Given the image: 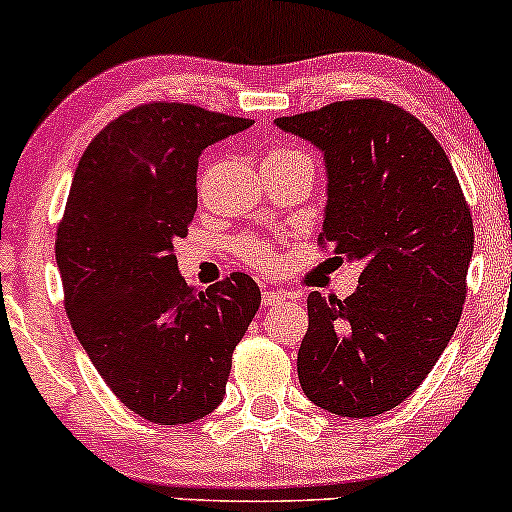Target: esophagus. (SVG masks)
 <instances>
[{"label": "esophagus", "mask_w": 512, "mask_h": 512, "mask_svg": "<svg viewBox=\"0 0 512 512\" xmlns=\"http://www.w3.org/2000/svg\"><path fill=\"white\" fill-rule=\"evenodd\" d=\"M284 298H286L284 291H274V289H264L262 291V305H264V308H269V305L284 301Z\"/></svg>", "instance_id": "esophagus-1"}]
</instances>
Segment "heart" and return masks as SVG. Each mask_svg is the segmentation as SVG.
I'll return each mask as SVG.
<instances>
[{
  "label": "heart",
  "mask_w": 512,
  "mask_h": 512,
  "mask_svg": "<svg viewBox=\"0 0 512 512\" xmlns=\"http://www.w3.org/2000/svg\"><path fill=\"white\" fill-rule=\"evenodd\" d=\"M301 154L305 156V154H308V151H301V149H276L269 156H301ZM236 250H238L240 260L248 262L250 267L260 269V272H269V269H274L276 264H279V252H276L274 245L267 243V240L257 238V236H243L236 243Z\"/></svg>",
  "instance_id": "obj_1"
}]
</instances>
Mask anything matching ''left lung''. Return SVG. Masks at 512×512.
<instances>
[{
	"instance_id": "1",
	"label": "left lung",
	"mask_w": 512,
	"mask_h": 512,
	"mask_svg": "<svg viewBox=\"0 0 512 512\" xmlns=\"http://www.w3.org/2000/svg\"><path fill=\"white\" fill-rule=\"evenodd\" d=\"M325 151L320 245L361 260L349 298L308 296L298 380L349 419L395 409L436 366L462 315L474 250L469 204L443 146L419 117L380 98L276 117Z\"/></svg>"
}]
</instances>
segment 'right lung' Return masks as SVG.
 Segmentation results:
<instances>
[{
	"label": "right lung",
	"instance_id": "add662e5",
	"mask_svg": "<svg viewBox=\"0 0 512 512\" xmlns=\"http://www.w3.org/2000/svg\"><path fill=\"white\" fill-rule=\"evenodd\" d=\"M250 125L151 101L105 125L76 166L55 240L64 310L105 385L154 424H190L219 407L260 308L252 276L192 289L173 250L195 219L199 154Z\"/></svg>",
	"mask_w": 512,
	"mask_h": 512
}]
</instances>
